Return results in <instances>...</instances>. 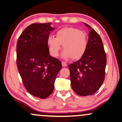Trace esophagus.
<instances>
[{
	"mask_svg": "<svg viewBox=\"0 0 122 122\" xmlns=\"http://www.w3.org/2000/svg\"><path fill=\"white\" fill-rule=\"evenodd\" d=\"M62 66H64V67H66V66H67V64H66V62H64V61H62Z\"/></svg>",
	"mask_w": 122,
	"mask_h": 122,
	"instance_id": "obj_1",
	"label": "esophagus"
}]
</instances>
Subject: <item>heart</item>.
<instances>
[{
	"instance_id": "b5f03b06",
	"label": "heart",
	"mask_w": 122,
	"mask_h": 122,
	"mask_svg": "<svg viewBox=\"0 0 122 122\" xmlns=\"http://www.w3.org/2000/svg\"><path fill=\"white\" fill-rule=\"evenodd\" d=\"M47 43L50 54L53 57L58 56L62 45L63 58L78 60L86 51L88 38L85 32L74 27H64L56 32V37L50 36Z\"/></svg>"
}]
</instances>
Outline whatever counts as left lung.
Instances as JSON below:
<instances>
[{
    "label": "left lung",
    "instance_id": "8db88e82",
    "mask_svg": "<svg viewBox=\"0 0 122 122\" xmlns=\"http://www.w3.org/2000/svg\"><path fill=\"white\" fill-rule=\"evenodd\" d=\"M89 27L88 45L84 56L70 64V81L73 90L80 96L95 93L103 83L107 64L106 53L99 34L86 23Z\"/></svg>",
    "mask_w": 122,
    "mask_h": 122
}]
</instances>
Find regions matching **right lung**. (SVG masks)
Wrapping results in <instances>:
<instances>
[{
    "mask_svg": "<svg viewBox=\"0 0 122 122\" xmlns=\"http://www.w3.org/2000/svg\"><path fill=\"white\" fill-rule=\"evenodd\" d=\"M51 23H33L21 33L17 44V65L29 93L46 99L53 92L61 61L50 56L47 41L54 30Z\"/></svg>",
    "mask_w": 122,
    "mask_h": 122,
    "instance_id": "obj_1",
    "label": "right lung"
}]
</instances>
